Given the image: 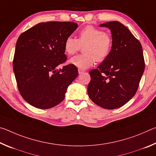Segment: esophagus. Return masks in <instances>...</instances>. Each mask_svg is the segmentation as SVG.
<instances>
[{
    "label": "esophagus",
    "mask_w": 156,
    "mask_h": 156,
    "mask_svg": "<svg viewBox=\"0 0 156 156\" xmlns=\"http://www.w3.org/2000/svg\"><path fill=\"white\" fill-rule=\"evenodd\" d=\"M83 72H84L83 69H78V73H79V74H81V73H83Z\"/></svg>",
    "instance_id": "esophagus-1"
}]
</instances>
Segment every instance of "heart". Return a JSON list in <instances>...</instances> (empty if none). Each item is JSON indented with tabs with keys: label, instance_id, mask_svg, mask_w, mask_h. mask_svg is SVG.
I'll use <instances>...</instances> for the list:
<instances>
[{
	"label": "heart",
	"instance_id": "1",
	"mask_svg": "<svg viewBox=\"0 0 156 156\" xmlns=\"http://www.w3.org/2000/svg\"><path fill=\"white\" fill-rule=\"evenodd\" d=\"M83 45L84 54L76 55L69 60L70 64L81 69L91 67L96 60L104 61L112 51L113 38L103 30L88 25L80 31L78 39L67 36L64 42V49L66 54L73 55Z\"/></svg>",
	"mask_w": 156,
	"mask_h": 156
}]
</instances>
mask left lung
<instances>
[{
  "label": "left lung",
  "instance_id": "1",
  "mask_svg": "<svg viewBox=\"0 0 156 156\" xmlns=\"http://www.w3.org/2000/svg\"><path fill=\"white\" fill-rule=\"evenodd\" d=\"M110 29L113 45L109 56L97 69L89 72V97L104 109L119 108L136 94L144 71V59L140 41L118 21L103 23Z\"/></svg>",
  "mask_w": 156,
  "mask_h": 156
}]
</instances>
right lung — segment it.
Returning <instances> with one entry per match:
<instances>
[{"label": "right lung", "mask_w": 156, "mask_h": 156, "mask_svg": "<svg viewBox=\"0 0 156 156\" xmlns=\"http://www.w3.org/2000/svg\"><path fill=\"white\" fill-rule=\"evenodd\" d=\"M78 27L72 22L41 23L18 37L13 69L21 96L33 107L56 106L78 76V69L72 64L56 69L67 60L65 40Z\"/></svg>", "instance_id": "obj_1"}]
</instances>
